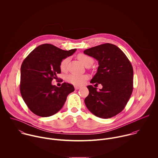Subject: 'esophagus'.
<instances>
[{
  "label": "esophagus",
  "instance_id": "obj_1",
  "mask_svg": "<svg viewBox=\"0 0 158 158\" xmlns=\"http://www.w3.org/2000/svg\"><path fill=\"white\" fill-rule=\"evenodd\" d=\"M81 86H78V85H75L74 86V88H75V89L76 90H78V89H81Z\"/></svg>",
  "mask_w": 158,
  "mask_h": 158
}]
</instances>
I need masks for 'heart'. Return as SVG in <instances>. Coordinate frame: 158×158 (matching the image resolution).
I'll list each match as a JSON object with an SVG mask.
<instances>
[{
  "instance_id": "heart-1",
  "label": "heart",
  "mask_w": 158,
  "mask_h": 158,
  "mask_svg": "<svg viewBox=\"0 0 158 158\" xmlns=\"http://www.w3.org/2000/svg\"><path fill=\"white\" fill-rule=\"evenodd\" d=\"M78 60L85 66L92 64L94 62L93 59L90 56L84 54H79L77 55ZM69 61V58H66L63 59L60 63V69L62 71H64L66 69L67 65ZM87 79V76L85 75H77V74H71L68 77V81L74 85H81Z\"/></svg>"
}]
</instances>
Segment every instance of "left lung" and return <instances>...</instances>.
<instances>
[{"label":"left lung","instance_id":"left-lung-1","mask_svg":"<svg viewBox=\"0 0 158 158\" xmlns=\"http://www.w3.org/2000/svg\"><path fill=\"white\" fill-rule=\"evenodd\" d=\"M84 53L98 61L97 73L90 81L97 90L87 86L89 94L84 102L88 110L102 118H109L120 113L133 91V69L124 52L116 45L105 43L84 50Z\"/></svg>","mask_w":158,"mask_h":158}]
</instances>
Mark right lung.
I'll use <instances>...</instances> for the list:
<instances>
[{
    "label": "right lung",
    "mask_w": 158,
    "mask_h": 158,
    "mask_svg": "<svg viewBox=\"0 0 158 158\" xmlns=\"http://www.w3.org/2000/svg\"><path fill=\"white\" fill-rule=\"evenodd\" d=\"M76 51L43 44L34 49L23 61L20 93L27 107L35 115L41 117L55 115L62 109L68 95L74 90L69 83L64 82L58 87L51 82L61 73V61Z\"/></svg>",
    "instance_id": "1"
}]
</instances>
